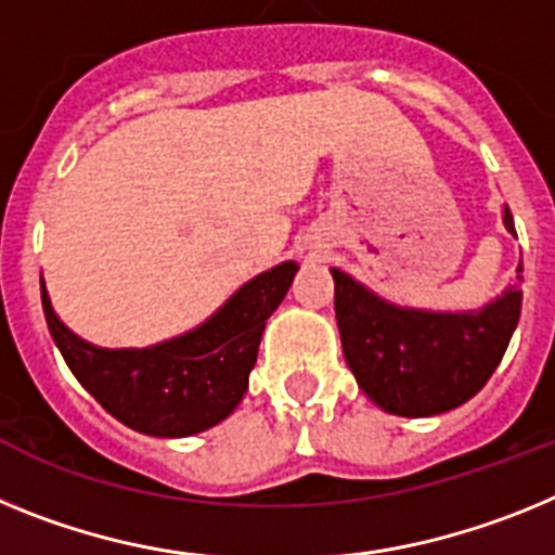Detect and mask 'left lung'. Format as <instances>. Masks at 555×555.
I'll return each instance as SVG.
<instances>
[{"label": "left lung", "instance_id": "left-lung-1", "mask_svg": "<svg viewBox=\"0 0 555 555\" xmlns=\"http://www.w3.org/2000/svg\"><path fill=\"white\" fill-rule=\"evenodd\" d=\"M503 223L517 234L508 206ZM332 279L346 363L365 397L393 416H438L469 402L503 360L522 310L519 284L480 310L450 312L391 305L337 268Z\"/></svg>", "mask_w": 555, "mask_h": 555}]
</instances>
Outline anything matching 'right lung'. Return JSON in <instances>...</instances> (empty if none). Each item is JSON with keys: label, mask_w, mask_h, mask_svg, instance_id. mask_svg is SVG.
Here are the masks:
<instances>
[{"label": "right lung", "mask_w": 555, "mask_h": 555, "mask_svg": "<svg viewBox=\"0 0 555 555\" xmlns=\"http://www.w3.org/2000/svg\"><path fill=\"white\" fill-rule=\"evenodd\" d=\"M296 271L287 259L259 273L204 324L144 349H103L75 335L52 310L44 279L41 305L66 365L111 416L144 436L184 438L220 424L243 402L264 324Z\"/></svg>", "instance_id": "obj_1"}]
</instances>
